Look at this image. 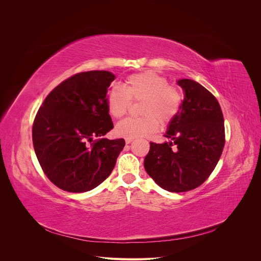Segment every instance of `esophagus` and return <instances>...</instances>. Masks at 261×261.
<instances>
[{
  "label": "esophagus",
  "mask_w": 261,
  "mask_h": 261,
  "mask_svg": "<svg viewBox=\"0 0 261 261\" xmlns=\"http://www.w3.org/2000/svg\"><path fill=\"white\" fill-rule=\"evenodd\" d=\"M133 140H134V138H125L126 143H130V142H132Z\"/></svg>",
  "instance_id": "obj_1"
}]
</instances>
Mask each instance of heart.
I'll list each match as a JSON object with an SVG mask.
<instances>
[{"instance_id": "heart-1", "label": "heart", "mask_w": 261, "mask_h": 261, "mask_svg": "<svg viewBox=\"0 0 261 261\" xmlns=\"http://www.w3.org/2000/svg\"><path fill=\"white\" fill-rule=\"evenodd\" d=\"M132 101H142L141 118H129L116 127L118 135L125 138L147 136L156 132L159 122L167 124L178 114L182 94L168 81L154 71L132 74L123 83V88L113 87L106 98L108 114L114 119L123 118Z\"/></svg>"}]
</instances>
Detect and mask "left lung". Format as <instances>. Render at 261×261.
<instances>
[{
    "instance_id": "left-lung-1",
    "label": "left lung",
    "mask_w": 261,
    "mask_h": 261,
    "mask_svg": "<svg viewBox=\"0 0 261 261\" xmlns=\"http://www.w3.org/2000/svg\"><path fill=\"white\" fill-rule=\"evenodd\" d=\"M177 85L185 98L164 134L171 141L150 142L143 163L147 174L169 192L190 191L203 184L225 144L224 118L216 97L191 80Z\"/></svg>"
}]
</instances>
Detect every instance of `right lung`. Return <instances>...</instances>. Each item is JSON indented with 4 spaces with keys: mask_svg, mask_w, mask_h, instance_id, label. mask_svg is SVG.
<instances>
[{
    "mask_svg": "<svg viewBox=\"0 0 261 261\" xmlns=\"http://www.w3.org/2000/svg\"><path fill=\"white\" fill-rule=\"evenodd\" d=\"M115 79L108 71L74 74L49 93L35 117L37 159L49 180L64 191L96 188L113 171L125 146L123 138H102L114 128L106 94Z\"/></svg>",
    "mask_w": 261,
    "mask_h": 261,
    "instance_id": "obj_1",
    "label": "right lung"
}]
</instances>
